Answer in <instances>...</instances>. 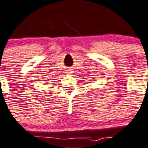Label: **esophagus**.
Masks as SVG:
<instances>
[{
	"mask_svg": "<svg viewBox=\"0 0 148 148\" xmlns=\"http://www.w3.org/2000/svg\"><path fill=\"white\" fill-rule=\"evenodd\" d=\"M73 72H74V71H72V70H70V69H69V70H67L66 74H73Z\"/></svg>",
	"mask_w": 148,
	"mask_h": 148,
	"instance_id": "esophagus-1",
	"label": "esophagus"
}]
</instances>
